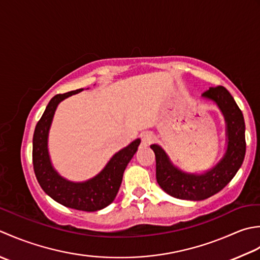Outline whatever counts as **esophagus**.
<instances>
[{
	"label": "esophagus",
	"instance_id": "obj_1",
	"mask_svg": "<svg viewBox=\"0 0 260 260\" xmlns=\"http://www.w3.org/2000/svg\"><path fill=\"white\" fill-rule=\"evenodd\" d=\"M155 138H156L155 135H153L151 131H146V132H144V134H142V136H141L142 144L146 145V146L150 145V144H152L153 140H155Z\"/></svg>",
	"mask_w": 260,
	"mask_h": 260
}]
</instances>
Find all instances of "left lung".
Segmentation results:
<instances>
[{
	"label": "left lung",
	"mask_w": 260,
	"mask_h": 260,
	"mask_svg": "<svg viewBox=\"0 0 260 260\" xmlns=\"http://www.w3.org/2000/svg\"><path fill=\"white\" fill-rule=\"evenodd\" d=\"M202 96L213 100L225 116L228 149L224 157L210 172L192 175L174 167L165 151L159 146L151 145L156 156L157 183L167 194L176 199L201 201L219 193L235 177L245 159V120L234 98L223 86L211 87Z\"/></svg>",
	"instance_id": "1"
}]
</instances>
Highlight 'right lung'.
I'll use <instances>...</instances> for the list:
<instances>
[{"mask_svg": "<svg viewBox=\"0 0 260 260\" xmlns=\"http://www.w3.org/2000/svg\"><path fill=\"white\" fill-rule=\"evenodd\" d=\"M81 91L82 88L57 94L50 100L35 129L32 162L39 185L52 200L66 208L94 212L104 209L114 201L122 182L124 169L137 151L140 139L135 140L128 147L116 152L103 171L87 182L72 183L60 177L51 166L47 149L49 126L58 103Z\"/></svg>", "mask_w": 260, "mask_h": 260, "instance_id": "right-lung-1", "label": "right lung"}]
</instances>
